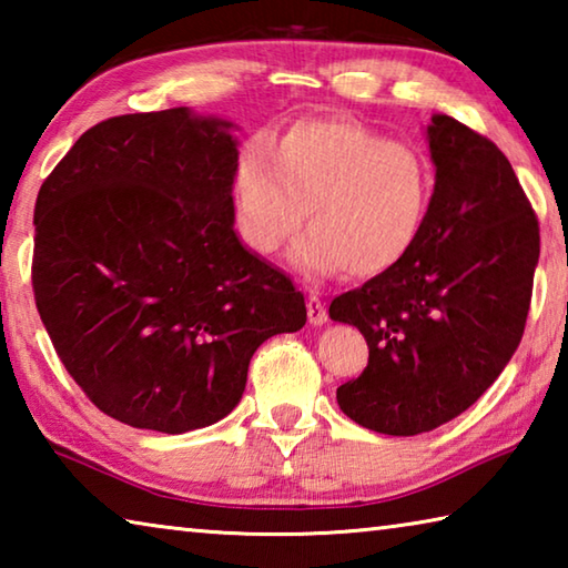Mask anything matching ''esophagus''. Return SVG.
Instances as JSON below:
<instances>
[{
    "mask_svg": "<svg viewBox=\"0 0 568 568\" xmlns=\"http://www.w3.org/2000/svg\"><path fill=\"white\" fill-rule=\"evenodd\" d=\"M305 305H307V321H311L313 325L328 323V311H325V305H323V301H321L318 295H315V293L307 295Z\"/></svg>",
    "mask_w": 568,
    "mask_h": 568,
    "instance_id": "obj_1",
    "label": "esophagus"
}]
</instances>
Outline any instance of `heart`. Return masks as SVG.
<instances>
[{"label": "heart", "mask_w": 568, "mask_h": 568, "mask_svg": "<svg viewBox=\"0 0 568 568\" xmlns=\"http://www.w3.org/2000/svg\"><path fill=\"white\" fill-rule=\"evenodd\" d=\"M430 200L426 155L353 120H303L273 148L253 142L237 165V220L255 253L287 247L307 207L295 253L307 275L388 273L416 247Z\"/></svg>", "instance_id": "heart-1"}]
</instances>
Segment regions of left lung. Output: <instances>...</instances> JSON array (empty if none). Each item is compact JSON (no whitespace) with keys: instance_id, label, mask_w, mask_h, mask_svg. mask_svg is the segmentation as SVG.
Returning <instances> with one entry per match:
<instances>
[{"instance_id":"left-lung-1","label":"left lung","mask_w":568,"mask_h":568,"mask_svg":"<svg viewBox=\"0 0 568 568\" xmlns=\"http://www.w3.org/2000/svg\"><path fill=\"white\" fill-rule=\"evenodd\" d=\"M426 134L436 185L416 247L328 311L368 343V365L335 393L338 406L386 436L444 426L501 376L541 247L534 207L491 140L448 114H434Z\"/></svg>"}]
</instances>
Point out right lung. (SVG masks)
Masks as SVG:
<instances>
[{"mask_svg":"<svg viewBox=\"0 0 568 568\" xmlns=\"http://www.w3.org/2000/svg\"><path fill=\"white\" fill-rule=\"evenodd\" d=\"M233 122L187 108L94 124L42 182L32 287L64 368L132 428L185 434L243 398L305 297L235 233Z\"/></svg>","mask_w":568,"mask_h":568,"instance_id":"add662e5","label":"right lung"}]
</instances>
